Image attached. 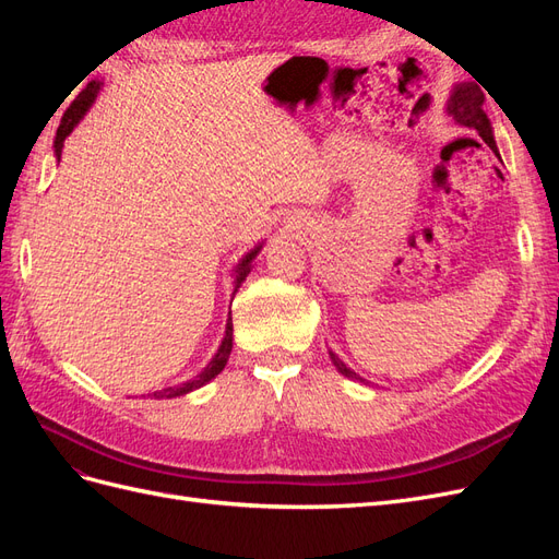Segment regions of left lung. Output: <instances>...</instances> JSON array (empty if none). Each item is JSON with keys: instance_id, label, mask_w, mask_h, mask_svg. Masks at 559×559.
<instances>
[{"instance_id": "left-lung-1", "label": "left lung", "mask_w": 559, "mask_h": 559, "mask_svg": "<svg viewBox=\"0 0 559 559\" xmlns=\"http://www.w3.org/2000/svg\"><path fill=\"white\" fill-rule=\"evenodd\" d=\"M483 91L476 86V83H456V86L452 88L450 93V99H448V116L452 118V121L456 126L462 128H468V130H476L483 142L495 151L497 158L501 160L499 156V148H497V142H495V132H492V123H489L487 114L483 111ZM329 357L333 361V366L337 368V373H343L345 378L349 380H359V382H366L361 376L354 373L352 368H347L341 359H337V354L329 352Z\"/></svg>"}]
</instances>
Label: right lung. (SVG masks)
<instances>
[{"label": "right lung", "instance_id": "right-lung-1", "mask_svg": "<svg viewBox=\"0 0 559 559\" xmlns=\"http://www.w3.org/2000/svg\"><path fill=\"white\" fill-rule=\"evenodd\" d=\"M99 88H103V81H91L88 86L79 93V97H76L74 103L70 105V109L64 111L62 121H60V128H58V132H56V142H53V146H56V158H58V160H60V156H62L64 140L70 138L72 130L83 121V116L88 114V109L93 107V103H95V97H97ZM261 249H263V245H257V247H253L251 251H247V253H245V257L240 259V263H238V265H235V270H233V275H235V282H233V284H235L233 296H235V292L240 289L242 282L247 280V275L251 273V261L259 257V251H261ZM230 349H233V319H230V312H228L224 341H222V345H218V349H216V354L212 357V361H210L205 368H202L200 373H198L193 380H189V382H181V384H177V386L160 389V392H154V399H175V396H183V394L193 392V389H200L202 384H207L210 380H214L218 373H222L224 366L228 364Z\"/></svg>", "mask_w": 559, "mask_h": 559}]
</instances>
